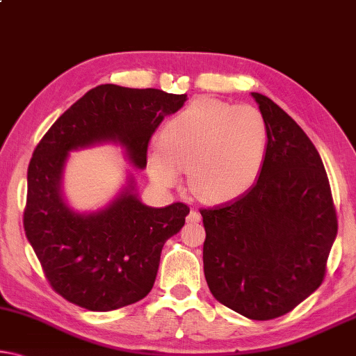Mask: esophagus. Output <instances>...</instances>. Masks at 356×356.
I'll list each match as a JSON object with an SVG mask.
<instances>
[{
    "mask_svg": "<svg viewBox=\"0 0 356 356\" xmlns=\"http://www.w3.org/2000/svg\"><path fill=\"white\" fill-rule=\"evenodd\" d=\"M186 220H188L189 222H194V224H195V222H199V221L202 220V216H200V213L197 211V210H191Z\"/></svg>",
    "mask_w": 356,
    "mask_h": 356,
    "instance_id": "esophagus-1",
    "label": "esophagus"
}]
</instances>
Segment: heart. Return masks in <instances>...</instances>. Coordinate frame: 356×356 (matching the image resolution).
<instances>
[{"mask_svg": "<svg viewBox=\"0 0 356 356\" xmlns=\"http://www.w3.org/2000/svg\"><path fill=\"white\" fill-rule=\"evenodd\" d=\"M161 151L149 156V175L162 188L189 172L191 188L207 200H229L248 191L266 161L267 124L259 109L202 97L163 125Z\"/></svg>", "mask_w": 356, "mask_h": 356, "instance_id": "obj_1", "label": "heart"}]
</instances>
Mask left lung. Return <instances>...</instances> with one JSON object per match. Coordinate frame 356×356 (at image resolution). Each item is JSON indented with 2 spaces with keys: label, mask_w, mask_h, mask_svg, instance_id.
<instances>
[{
  "label": "left lung",
  "mask_w": 356,
  "mask_h": 356,
  "mask_svg": "<svg viewBox=\"0 0 356 356\" xmlns=\"http://www.w3.org/2000/svg\"><path fill=\"white\" fill-rule=\"evenodd\" d=\"M267 124L258 181L200 209L204 272L218 302L251 320L291 312L323 283L337 213L318 151L283 109L253 92Z\"/></svg>",
  "instance_id": "obj_1"
}]
</instances>
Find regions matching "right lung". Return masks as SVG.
Returning a JSON list of instances; mask_svg holds the SVG:
<instances>
[{"label":"right lung","instance_id":"1","mask_svg":"<svg viewBox=\"0 0 356 356\" xmlns=\"http://www.w3.org/2000/svg\"><path fill=\"white\" fill-rule=\"evenodd\" d=\"M186 95L103 84L87 92L42 136L29 165L24 229L49 285L71 304L109 312L138 302L154 285L163 243L184 226L183 202L151 209L125 191L108 209L78 215L63 204L68 151L119 141L138 168L162 119Z\"/></svg>","mask_w":356,"mask_h":356}]
</instances>
